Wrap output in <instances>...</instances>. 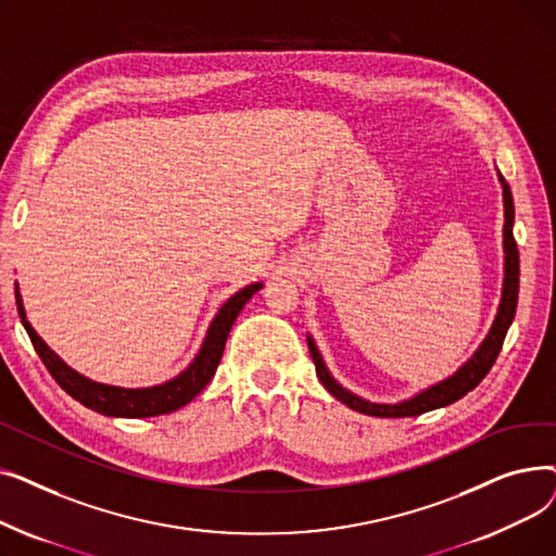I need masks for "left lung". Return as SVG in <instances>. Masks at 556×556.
I'll use <instances>...</instances> for the list:
<instances>
[{"mask_svg": "<svg viewBox=\"0 0 556 556\" xmlns=\"http://www.w3.org/2000/svg\"><path fill=\"white\" fill-rule=\"evenodd\" d=\"M503 182V193H505V288H503V302L498 308V315H495V323L486 336V340L482 342V346L476 352V356L466 363L462 369H457L446 381L437 383L432 388H428L426 392L417 394L410 401H403L396 405H381V403H369L356 394H352L349 390H344L342 386H338L333 381V376L329 374V369L323 363V356H319L317 346L313 344V340L308 338V349L311 356L315 363V374L323 386L344 405L352 407V410H358L363 415L369 417H417L424 415L428 410H434V407H444L448 403H455L457 399H462L466 392H471L482 378L489 374V369L493 367L495 358H498L507 329L514 319L516 313V304H518V275H520V261H518V245L514 239V198L509 191V185L505 182V178L501 175Z\"/></svg>", "mask_w": 556, "mask_h": 556, "instance_id": "obj_1", "label": "left lung"}]
</instances>
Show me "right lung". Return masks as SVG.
Listing matches in <instances>:
<instances>
[{"label": "right lung", "instance_id": "obj_1", "mask_svg": "<svg viewBox=\"0 0 556 556\" xmlns=\"http://www.w3.org/2000/svg\"><path fill=\"white\" fill-rule=\"evenodd\" d=\"M258 288H261V283H252L227 300V304L214 317V323L207 331V338H204L200 354L191 363L189 369H185L178 378H173V381H168L164 386L146 388V390H124V388H112V386L87 381L85 376L76 374L61 358H58L51 349L38 338V333L31 329V325L26 323L24 306H22L17 290H15V302H17V313L22 317V325H24L28 338H31V344L38 352L40 361L53 376V381L61 386L72 399H76L85 407H92V410L108 415V417L143 419V417H160V415H168L173 410H178V407L187 405L195 394H200L204 388H207V383L214 378L216 367L223 358L225 340L229 336L233 319L239 317L241 308L245 306V302L256 293Z\"/></svg>", "mask_w": 556, "mask_h": 556}]
</instances>
